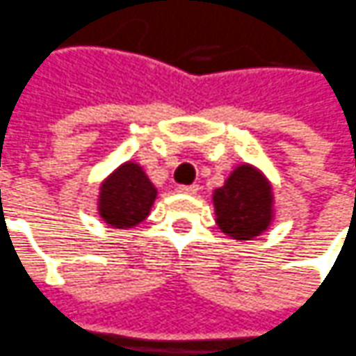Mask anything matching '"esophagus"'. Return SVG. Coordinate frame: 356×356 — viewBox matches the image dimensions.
I'll list each match as a JSON object with an SVG mask.
<instances>
[{"instance_id": "esophagus-1", "label": "esophagus", "mask_w": 356, "mask_h": 356, "mask_svg": "<svg viewBox=\"0 0 356 356\" xmlns=\"http://www.w3.org/2000/svg\"><path fill=\"white\" fill-rule=\"evenodd\" d=\"M178 192L186 195H195L200 192V186L197 184H192V186H178Z\"/></svg>"}]
</instances>
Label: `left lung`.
<instances>
[{"instance_id":"8db88e82","label":"left lung","mask_w":356,"mask_h":356,"mask_svg":"<svg viewBox=\"0 0 356 356\" xmlns=\"http://www.w3.org/2000/svg\"><path fill=\"white\" fill-rule=\"evenodd\" d=\"M213 211L223 235L235 241L257 239L276 217L273 182L259 166L237 164L225 184L213 190Z\"/></svg>"}]
</instances>
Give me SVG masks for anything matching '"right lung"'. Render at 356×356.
Listing matches in <instances>:
<instances>
[{"label":"right lung","mask_w":356,"mask_h":356,"mask_svg":"<svg viewBox=\"0 0 356 356\" xmlns=\"http://www.w3.org/2000/svg\"><path fill=\"white\" fill-rule=\"evenodd\" d=\"M156 194V186L150 182L139 162H121L99 182L97 216L107 227L135 229L150 216Z\"/></svg>","instance_id":"obj_1"}]
</instances>
